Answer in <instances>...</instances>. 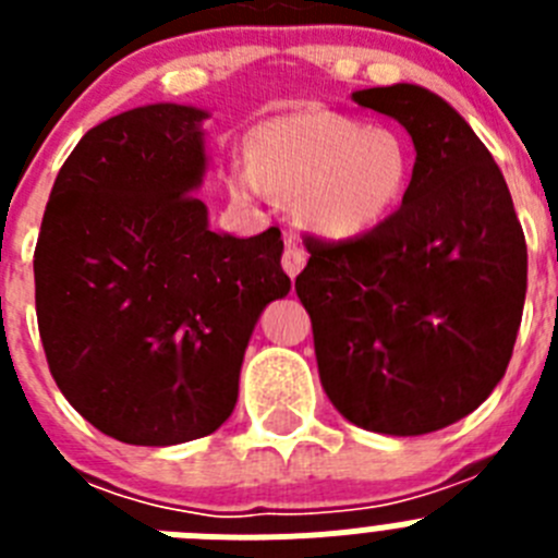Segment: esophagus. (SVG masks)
Segmentation results:
<instances>
[{"label": "esophagus", "instance_id": "1", "mask_svg": "<svg viewBox=\"0 0 558 558\" xmlns=\"http://www.w3.org/2000/svg\"><path fill=\"white\" fill-rule=\"evenodd\" d=\"M304 265H307V254H304V248L299 245L295 236H288V245H284V254H282V268L288 270L290 279H295V276L302 274Z\"/></svg>", "mask_w": 558, "mask_h": 558}]
</instances>
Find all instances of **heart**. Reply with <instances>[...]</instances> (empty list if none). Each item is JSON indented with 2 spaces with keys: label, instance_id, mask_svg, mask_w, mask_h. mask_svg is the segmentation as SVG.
<instances>
[{
  "label": "heart",
  "instance_id": "b5f03b06",
  "mask_svg": "<svg viewBox=\"0 0 558 558\" xmlns=\"http://www.w3.org/2000/svg\"><path fill=\"white\" fill-rule=\"evenodd\" d=\"M413 172L399 131L363 125L335 111H299L265 122L251 140V165L229 167L234 198H295L304 226L329 240L368 234L393 215Z\"/></svg>",
  "mask_w": 558,
  "mask_h": 558
}]
</instances>
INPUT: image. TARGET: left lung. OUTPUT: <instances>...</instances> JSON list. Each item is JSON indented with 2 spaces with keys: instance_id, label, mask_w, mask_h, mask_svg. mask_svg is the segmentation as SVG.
Wrapping results in <instances>:
<instances>
[{
  "instance_id": "left-lung-1",
  "label": "left lung",
  "mask_w": 558,
  "mask_h": 558,
  "mask_svg": "<svg viewBox=\"0 0 558 558\" xmlns=\"http://www.w3.org/2000/svg\"><path fill=\"white\" fill-rule=\"evenodd\" d=\"M352 100L411 133V184L368 234L307 236L295 293L340 416L386 436H425L475 411L506 374L529 251L500 167L450 102L413 83Z\"/></svg>"
}]
</instances>
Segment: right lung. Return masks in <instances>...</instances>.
<instances>
[{"instance_id":"right-lung-1","label":"right lung","mask_w":558,"mask_h":558,"mask_svg":"<svg viewBox=\"0 0 558 558\" xmlns=\"http://www.w3.org/2000/svg\"><path fill=\"white\" fill-rule=\"evenodd\" d=\"M206 108L150 102L77 142L41 220L36 315L49 372L86 422L140 447L231 416L251 332L290 293L282 234L209 229Z\"/></svg>"}]
</instances>
